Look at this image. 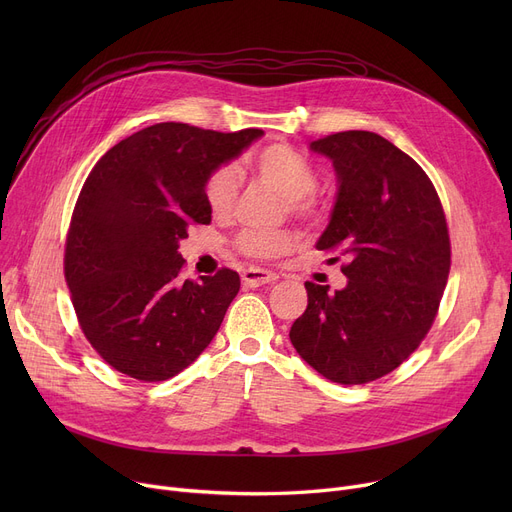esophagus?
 Here are the masks:
<instances>
[{"label": "esophagus", "mask_w": 512, "mask_h": 512, "mask_svg": "<svg viewBox=\"0 0 512 512\" xmlns=\"http://www.w3.org/2000/svg\"><path fill=\"white\" fill-rule=\"evenodd\" d=\"M276 280H278V276L274 272L259 270V267H249V270L242 272V284L249 286V288H257V286H263V284H272Z\"/></svg>", "instance_id": "esophagus-1"}]
</instances>
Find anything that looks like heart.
<instances>
[{"mask_svg":"<svg viewBox=\"0 0 512 512\" xmlns=\"http://www.w3.org/2000/svg\"><path fill=\"white\" fill-rule=\"evenodd\" d=\"M249 168L284 199L286 209L299 218H317L319 203L313 197L317 174L309 161L284 143H274L259 149ZM238 195V172L232 166L215 170L205 182V201L213 215L226 218ZM290 232H242L236 240L238 251L253 259H274L292 247Z\"/></svg>","mask_w":512,"mask_h":512,"instance_id":"heart-1","label":"heart"}]
</instances>
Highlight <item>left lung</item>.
<instances>
[{
  "label": "left lung",
  "instance_id": "1",
  "mask_svg": "<svg viewBox=\"0 0 512 512\" xmlns=\"http://www.w3.org/2000/svg\"><path fill=\"white\" fill-rule=\"evenodd\" d=\"M309 149L336 172L315 247L346 259V286L305 282L307 309L290 342L326 380L367 384L394 371L434 324L450 272L444 209L417 161L380 134L336 132Z\"/></svg>",
  "mask_w": 512,
  "mask_h": 512
}]
</instances>
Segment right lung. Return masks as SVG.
<instances>
[{
    "label": "right lung",
    "instance_id": "right-lung-1",
    "mask_svg": "<svg viewBox=\"0 0 512 512\" xmlns=\"http://www.w3.org/2000/svg\"><path fill=\"white\" fill-rule=\"evenodd\" d=\"M261 137L161 122L97 161L72 213L64 272L78 324L107 365L164 382L218 334L240 278L224 267L182 280L178 247L193 224L211 222L207 178Z\"/></svg>",
    "mask_w": 512,
    "mask_h": 512
}]
</instances>
